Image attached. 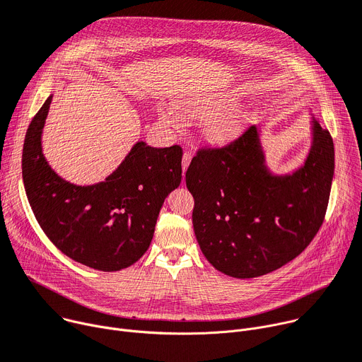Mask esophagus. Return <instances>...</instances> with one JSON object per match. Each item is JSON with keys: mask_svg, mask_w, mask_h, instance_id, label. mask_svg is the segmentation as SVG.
<instances>
[{"mask_svg": "<svg viewBox=\"0 0 362 362\" xmlns=\"http://www.w3.org/2000/svg\"><path fill=\"white\" fill-rule=\"evenodd\" d=\"M190 160H192V156H190V153L185 151V153H183V157H182V170H183V175H185L186 169L189 168Z\"/></svg>", "mask_w": 362, "mask_h": 362, "instance_id": "1", "label": "esophagus"}]
</instances>
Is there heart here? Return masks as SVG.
Wrapping results in <instances>:
<instances>
[{
    "mask_svg": "<svg viewBox=\"0 0 362 362\" xmlns=\"http://www.w3.org/2000/svg\"><path fill=\"white\" fill-rule=\"evenodd\" d=\"M241 95L240 90L187 95L180 100V108L173 103L160 104L157 107V115L163 125L173 129H180L186 124L183 112L189 118H214L208 125V136L214 141L223 143L234 139L243 128V119L237 114L223 115L240 104Z\"/></svg>",
    "mask_w": 362,
    "mask_h": 362,
    "instance_id": "b5f03b06",
    "label": "heart"
}]
</instances>
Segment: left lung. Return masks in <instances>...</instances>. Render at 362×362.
Here are the masks:
<instances>
[{"label": "left lung", "instance_id": "obj_1", "mask_svg": "<svg viewBox=\"0 0 362 362\" xmlns=\"http://www.w3.org/2000/svg\"><path fill=\"white\" fill-rule=\"evenodd\" d=\"M310 148L300 168L274 173L259 125L223 148H202L186 172L196 240L211 264L235 279L272 273L313 240L329 202L335 150L309 112Z\"/></svg>", "mask_w": 362, "mask_h": 362}]
</instances>
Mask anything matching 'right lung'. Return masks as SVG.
Wrapping results in <instances>:
<instances>
[{
    "label": "right lung",
    "mask_w": 362,
    "mask_h": 362,
    "mask_svg": "<svg viewBox=\"0 0 362 362\" xmlns=\"http://www.w3.org/2000/svg\"><path fill=\"white\" fill-rule=\"evenodd\" d=\"M49 95L31 119L23 147V182L49 240L68 257L101 272H118L148 250L158 212L182 180V148L137 141L119 166L93 185L60 177L43 154Z\"/></svg>",
    "instance_id": "right-lung-1"
}]
</instances>
